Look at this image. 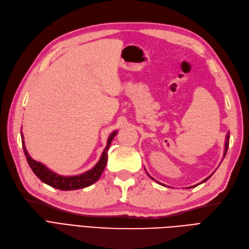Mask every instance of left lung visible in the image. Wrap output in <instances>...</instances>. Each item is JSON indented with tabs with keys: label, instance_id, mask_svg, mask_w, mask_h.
I'll return each mask as SVG.
<instances>
[{
	"label": "left lung",
	"instance_id": "obj_1",
	"mask_svg": "<svg viewBox=\"0 0 249 249\" xmlns=\"http://www.w3.org/2000/svg\"><path fill=\"white\" fill-rule=\"evenodd\" d=\"M229 142H230V132H228V134H227V136H226V143H225V152H224V157H225V156H226V154H227V151H228V149H229ZM148 176H149V174H148ZM211 176H213V174H211ZM210 176V177H211ZM150 177V176H149ZM209 177V178H210ZM152 179H154L152 177H150ZM209 178H205L203 181H202V182H204V181H206ZM155 180V179H154ZM156 181H157V180H156ZM157 182H159V181H157ZM160 183V182H159ZM164 186V185H163ZM197 186V185H196ZM196 186H193V187H196Z\"/></svg>",
	"mask_w": 249,
	"mask_h": 249
}]
</instances>
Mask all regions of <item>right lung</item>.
Here are the masks:
<instances>
[{
	"label": "right lung",
	"mask_w": 249,
	"mask_h": 249,
	"mask_svg": "<svg viewBox=\"0 0 249 249\" xmlns=\"http://www.w3.org/2000/svg\"><path fill=\"white\" fill-rule=\"evenodd\" d=\"M116 134H117V131H114L108 136L106 149L104 150L103 154H101V157L99 161L96 163L95 166L84 173L79 174V176H73V177L59 176V174L50 170L48 167H46L44 164L34 160L25 149L22 132H21V141H22V148H23L26 161L29 163L30 167L32 168V170L34 171L36 176L38 177L43 182H45L46 185H48L52 188L58 189L61 191H71V190H78V189L89 187L92 185V183H94L99 179L101 173L104 172L106 168V165L107 162V151Z\"/></svg>",
	"instance_id": "add662e5"
}]
</instances>
